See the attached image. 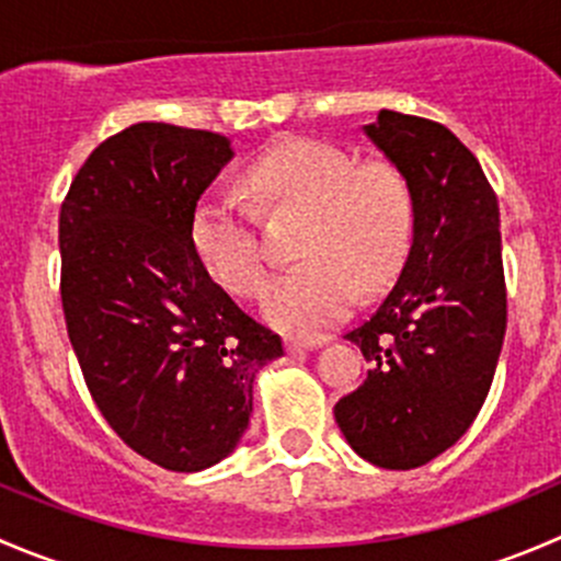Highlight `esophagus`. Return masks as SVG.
<instances>
[{
  "label": "esophagus",
  "instance_id": "obj_1",
  "mask_svg": "<svg viewBox=\"0 0 561 561\" xmlns=\"http://www.w3.org/2000/svg\"><path fill=\"white\" fill-rule=\"evenodd\" d=\"M322 342H328L325 336H317V339H298V336H287L285 339V347L287 353H298V350H312V347H320Z\"/></svg>",
  "mask_w": 561,
  "mask_h": 561
}]
</instances>
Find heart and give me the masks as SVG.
I'll use <instances>...</instances> for the list:
<instances>
[{"mask_svg":"<svg viewBox=\"0 0 561 561\" xmlns=\"http://www.w3.org/2000/svg\"><path fill=\"white\" fill-rule=\"evenodd\" d=\"M247 184L268 203L307 211L296 268L265 293V317L298 336H317L353 309L358 290L382 293L404 265L415 201L390 162H358L317 138H285L249 165ZM190 244L214 282L254 298L265 285L263 247L239 203L206 197L190 219Z\"/></svg>","mask_w":561,"mask_h":561,"instance_id":"heart-1","label":"heart"}]
</instances>
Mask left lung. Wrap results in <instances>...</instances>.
I'll return each instance as SVG.
<instances>
[{
  "instance_id": "8db88e82",
  "label": "left lung",
  "mask_w": 561,
  "mask_h": 561,
  "mask_svg": "<svg viewBox=\"0 0 561 561\" xmlns=\"http://www.w3.org/2000/svg\"><path fill=\"white\" fill-rule=\"evenodd\" d=\"M364 133L410 184L415 228L396 285L344 336L371 369L333 415L360 458L415 469L472 426L494 380L507 325L500 206L443 124L380 111Z\"/></svg>"
}]
</instances>
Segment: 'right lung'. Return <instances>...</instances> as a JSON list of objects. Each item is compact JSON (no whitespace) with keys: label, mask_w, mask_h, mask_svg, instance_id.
Wrapping results in <instances>:
<instances>
[{"label":"right lung","mask_w":561,"mask_h":561,"mask_svg":"<svg viewBox=\"0 0 561 561\" xmlns=\"http://www.w3.org/2000/svg\"><path fill=\"white\" fill-rule=\"evenodd\" d=\"M230 157L225 135L133 124L89 154L59 211L61 309L89 393L124 445L171 472L233 454L254 375L285 353L190 244Z\"/></svg>","instance_id":"add662e5"}]
</instances>
